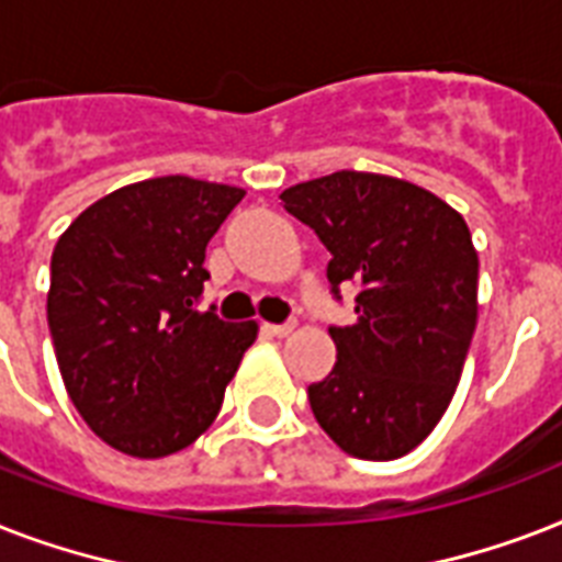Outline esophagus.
<instances>
[{"mask_svg": "<svg viewBox=\"0 0 562 562\" xmlns=\"http://www.w3.org/2000/svg\"><path fill=\"white\" fill-rule=\"evenodd\" d=\"M265 335H273V338H285V335L294 333V321L289 324H262Z\"/></svg>", "mask_w": 562, "mask_h": 562, "instance_id": "esophagus-1", "label": "esophagus"}]
</instances>
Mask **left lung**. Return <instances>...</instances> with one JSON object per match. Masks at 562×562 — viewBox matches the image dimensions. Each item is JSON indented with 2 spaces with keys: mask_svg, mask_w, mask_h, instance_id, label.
<instances>
[{
  "mask_svg": "<svg viewBox=\"0 0 562 562\" xmlns=\"http://www.w3.org/2000/svg\"><path fill=\"white\" fill-rule=\"evenodd\" d=\"M315 229L326 280L356 285V324L329 326L335 359L308 405L344 452L393 461L449 408L479 321V254L461 212L408 180L335 171L280 194Z\"/></svg>",
  "mask_w": 562,
  "mask_h": 562,
  "instance_id": "1",
  "label": "left lung"
}]
</instances>
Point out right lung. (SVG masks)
<instances>
[{"instance_id":"add662e5","label":"right lung","mask_w":562,"mask_h":562,"mask_svg":"<svg viewBox=\"0 0 562 562\" xmlns=\"http://www.w3.org/2000/svg\"><path fill=\"white\" fill-rule=\"evenodd\" d=\"M245 189L169 175L78 215L52 254L48 333L66 393L108 446L187 449L218 417L256 321L201 312L203 256Z\"/></svg>"}]
</instances>
